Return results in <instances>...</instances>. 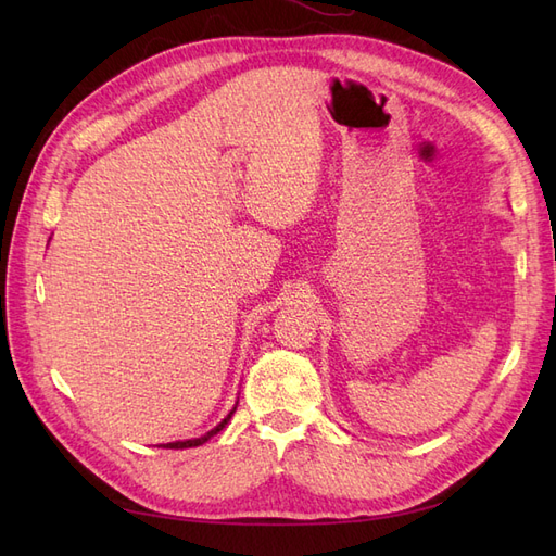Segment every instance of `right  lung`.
<instances>
[{
    "label": "right lung",
    "instance_id": "right-lung-1",
    "mask_svg": "<svg viewBox=\"0 0 556 556\" xmlns=\"http://www.w3.org/2000/svg\"><path fill=\"white\" fill-rule=\"evenodd\" d=\"M237 406H239V401H237ZM237 406H233V408L229 410V415L223 419L220 425L213 427V429H211V431H206L204 435H199V439H190V441H176V443H166L164 447H169V450H182V447H197V445H204L208 439H213V435H215L217 431H223V429L227 427V422H229V419H231V415L237 413Z\"/></svg>",
    "mask_w": 556,
    "mask_h": 556
}]
</instances>
